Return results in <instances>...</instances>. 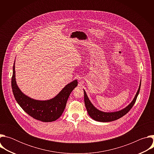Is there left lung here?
Segmentation results:
<instances>
[{
  "mask_svg": "<svg viewBox=\"0 0 154 154\" xmlns=\"http://www.w3.org/2000/svg\"><path fill=\"white\" fill-rule=\"evenodd\" d=\"M141 83V80L140 82L139 88L138 90V91H137L134 100L131 101V102L127 106H126L125 108L121 109V110H120V111L115 112H110V113L103 112L99 110V109H97L96 108H95L94 106L90 102L88 97L85 91L83 90L84 91L85 104L86 110H87L88 113V115L94 120H95L96 121L103 122H111V121H115V120H117V119L121 118V117H122L123 116L126 115L130 110V109L133 107L134 105L135 104V103L137 100L138 95L140 93Z\"/></svg>",
  "mask_w": 154,
  "mask_h": 154,
  "instance_id": "1",
  "label": "left lung"
}]
</instances>
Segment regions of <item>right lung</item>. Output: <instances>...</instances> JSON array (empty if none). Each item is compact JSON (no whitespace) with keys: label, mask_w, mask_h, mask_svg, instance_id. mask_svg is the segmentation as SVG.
<instances>
[{"label":"right lung","mask_w":154,"mask_h":154,"mask_svg":"<svg viewBox=\"0 0 154 154\" xmlns=\"http://www.w3.org/2000/svg\"><path fill=\"white\" fill-rule=\"evenodd\" d=\"M14 65L13 69L11 87L14 98L20 106L28 115L38 121L48 122L58 119L64 110L71 93L77 86V80H75L64 86L53 99L37 100L25 95L19 90L16 82Z\"/></svg>","instance_id":"obj_1"}]
</instances>
